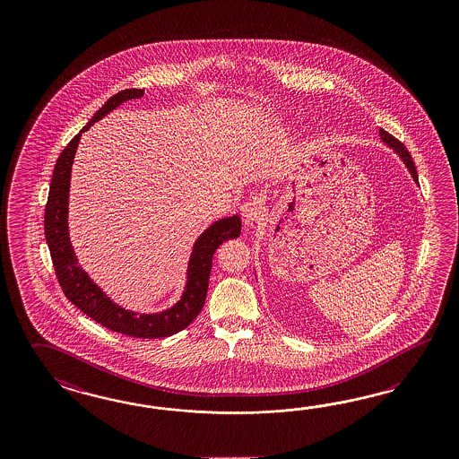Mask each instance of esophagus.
<instances>
[{"label": "esophagus", "mask_w": 459, "mask_h": 459, "mask_svg": "<svg viewBox=\"0 0 459 459\" xmlns=\"http://www.w3.org/2000/svg\"><path fill=\"white\" fill-rule=\"evenodd\" d=\"M239 211H241V218H243L245 228H253L255 224L258 223V220L262 216V206L255 199L243 203Z\"/></svg>", "instance_id": "34e87169"}]
</instances>
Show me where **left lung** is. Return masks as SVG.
Returning <instances> with one entry per match:
<instances>
[{
	"instance_id": "left-lung-1",
	"label": "left lung",
	"mask_w": 459,
	"mask_h": 459,
	"mask_svg": "<svg viewBox=\"0 0 459 459\" xmlns=\"http://www.w3.org/2000/svg\"><path fill=\"white\" fill-rule=\"evenodd\" d=\"M379 137L380 141H382L384 144L387 145L389 149H393L394 152H395L399 158L403 159V162L406 164L407 170L411 172V176H412L414 183H418V170H416L414 160L411 158V154L407 152V149L404 147V144H403V143H399L395 137H393L389 132H385L384 129H379Z\"/></svg>"
}]
</instances>
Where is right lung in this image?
Instances as JSON below:
<instances>
[{
  "instance_id": "add662e5",
  "label": "right lung",
  "mask_w": 459,
  "mask_h": 459,
  "mask_svg": "<svg viewBox=\"0 0 459 459\" xmlns=\"http://www.w3.org/2000/svg\"><path fill=\"white\" fill-rule=\"evenodd\" d=\"M143 95V89H126L112 95L95 112L91 122L64 149L53 169L50 193L45 208V239L50 248L58 283L64 290L66 299L77 308L89 315L95 322H99L100 325L118 333L139 339H160L181 332L199 315L208 293L212 255L221 243L239 236L241 218L239 214L221 218L210 224L197 236L186 268V285L181 299L162 312L139 315L137 312L124 308L122 305L112 300L82 268L70 243L68 233L70 178L80 137L83 132L89 131L95 122L116 110L118 105L141 99Z\"/></svg>"
}]
</instances>
